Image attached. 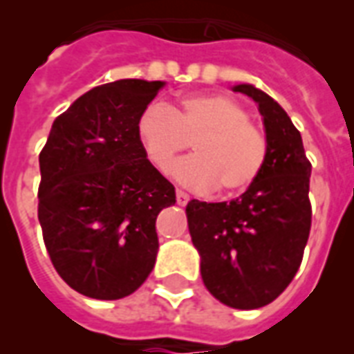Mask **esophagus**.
I'll list each match as a JSON object with an SVG mask.
<instances>
[{
  "instance_id": "obj_1",
  "label": "esophagus",
  "mask_w": 354,
  "mask_h": 354,
  "mask_svg": "<svg viewBox=\"0 0 354 354\" xmlns=\"http://www.w3.org/2000/svg\"><path fill=\"white\" fill-rule=\"evenodd\" d=\"M176 202L180 205H185L189 202V194L185 193V191H182V189H178V191H176Z\"/></svg>"
}]
</instances>
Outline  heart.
<instances>
[{
	"label": "heart",
	"instance_id": "1",
	"mask_svg": "<svg viewBox=\"0 0 354 354\" xmlns=\"http://www.w3.org/2000/svg\"><path fill=\"white\" fill-rule=\"evenodd\" d=\"M138 139L156 171L167 174L178 154L193 141L194 156L180 161L174 174L189 187L222 194L246 191L264 169L268 141L233 97L185 95L169 110L150 104L138 119Z\"/></svg>",
	"mask_w": 354,
	"mask_h": 354
}]
</instances>
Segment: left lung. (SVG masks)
Returning a JSON list of instances; mask_svg holds the SVG:
<instances>
[{
    "label": "left lung",
    "mask_w": 354,
    "mask_h": 354,
    "mask_svg": "<svg viewBox=\"0 0 354 354\" xmlns=\"http://www.w3.org/2000/svg\"><path fill=\"white\" fill-rule=\"evenodd\" d=\"M233 90L259 104L268 141L264 169L239 198L191 200L185 211L205 288L227 307L250 310L274 301L301 264L313 222V165L301 133L272 97L252 84Z\"/></svg>",
    "instance_id": "1"
}]
</instances>
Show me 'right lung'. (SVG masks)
I'll return each instance as SVG.
<instances>
[{
    "label": "right lung",
    "mask_w": 354,
    "mask_h": 354,
    "mask_svg": "<svg viewBox=\"0 0 354 354\" xmlns=\"http://www.w3.org/2000/svg\"><path fill=\"white\" fill-rule=\"evenodd\" d=\"M161 80H115L79 97L40 152L38 221L58 275L93 299L130 296L154 268L156 218L176 202L139 145Z\"/></svg>",
    "instance_id": "obj_1"
}]
</instances>
